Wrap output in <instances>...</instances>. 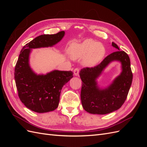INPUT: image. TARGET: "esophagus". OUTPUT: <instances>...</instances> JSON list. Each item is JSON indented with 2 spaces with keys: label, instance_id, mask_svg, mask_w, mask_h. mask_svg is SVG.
Segmentation results:
<instances>
[{
  "label": "esophagus",
  "instance_id": "1",
  "mask_svg": "<svg viewBox=\"0 0 147 147\" xmlns=\"http://www.w3.org/2000/svg\"><path fill=\"white\" fill-rule=\"evenodd\" d=\"M79 72H80V69L78 68H76L74 69V75H75V76H78L79 74Z\"/></svg>",
  "mask_w": 147,
  "mask_h": 147
}]
</instances>
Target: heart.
Instances as JSON below:
<instances>
[{
	"label": "heart",
	"instance_id": "heart-1",
	"mask_svg": "<svg viewBox=\"0 0 147 147\" xmlns=\"http://www.w3.org/2000/svg\"><path fill=\"white\" fill-rule=\"evenodd\" d=\"M69 53L73 59L84 58L88 65H94L100 62L105 55V48L101 43L91 39L81 43H73L69 48Z\"/></svg>",
	"mask_w": 147,
	"mask_h": 147
}]
</instances>
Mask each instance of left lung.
Masks as SVG:
<instances>
[{"label":"left lung","mask_w":147,"mask_h":147,"mask_svg":"<svg viewBox=\"0 0 147 147\" xmlns=\"http://www.w3.org/2000/svg\"><path fill=\"white\" fill-rule=\"evenodd\" d=\"M112 45L118 51L111 53L94 67H85L80 70L82 81L81 100L83 109L92 114L105 115L119 109L125 102L132 81V73L129 57L124 51H120L116 43ZM117 60L122 63V71L108 87L102 89L97 85L96 79L111 61Z\"/></svg>","instance_id":"1"}]
</instances>
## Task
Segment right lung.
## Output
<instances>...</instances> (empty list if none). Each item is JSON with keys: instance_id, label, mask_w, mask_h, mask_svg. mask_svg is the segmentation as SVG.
Segmentation results:
<instances>
[{"instance_id": "1", "label": "right lung", "mask_w": 147, "mask_h": 147, "mask_svg": "<svg viewBox=\"0 0 147 147\" xmlns=\"http://www.w3.org/2000/svg\"><path fill=\"white\" fill-rule=\"evenodd\" d=\"M64 31L56 34L39 35L23 47L15 68V80L18 96L28 109L37 113L55 110L59 105L63 86L72 78V71L55 70L46 75H37L29 65L32 49L53 47L61 40Z\"/></svg>"}]
</instances>
